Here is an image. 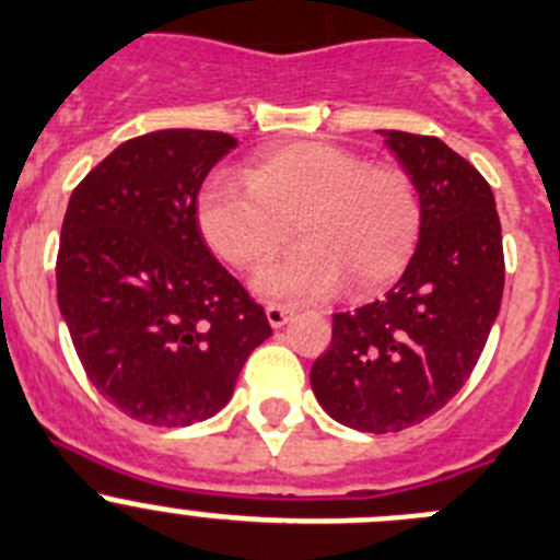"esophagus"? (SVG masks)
I'll use <instances>...</instances> for the list:
<instances>
[{"label": "esophagus", "instance_id": "34e87169", "mask_svg": "<svg viewBox=\"0 0 560 560\" xmlns=\"http://www.w3.org/2000/svg\"><path fill=\"white\" fill-rule=\"evenodd\" d=\"M265 315H268L270 326L281 328V326H287V320L292 317V310H290V306H284V304H268V306H265Z\"/></svg>", "mask_w": 560, "mask_h": 560}]
</instances>
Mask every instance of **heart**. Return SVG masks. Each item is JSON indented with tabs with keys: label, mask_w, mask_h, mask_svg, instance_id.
I'll return each instance as SVG.
<instances>
[{
	"label": "heart",
	"mask_w": 560,
	"mask_h": 560,
	"mask_svg": "<svg viewBox=\"0 0 560 560\" xmlns=\"http://www.w3.org/2000/svg\"><path fill=\"white\" fill-rule=\"evenodd\" d=\"M292 226L304 245L256 276V290L317 301L348 279L353 295H373L415 256L422 201L404 168L370 165L331 143L270 149L245 171V182L215 176L198 196V229L232 268H262Z\"/></svg>",
	"instance_id": "heart-1"
}]
</instances>
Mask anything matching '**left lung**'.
<instances>
[{"label": "left lung", "mask_w": 560, "mask_h": 560, "mask_svg": "<svg viewBox=\"0 0 560 560\" xmlns=\"http://www.w3.org/2000/svg\"><path fill=\"white\" fill-rule=\"evenodd\" d=\"M422 201L415 256L386 298L334 315L312 389L328 417L395 433L436 415L478 364L503 301L492 187L439 138L381 129Z\"/></svg>", "instance_id": "1"}]
</instances>
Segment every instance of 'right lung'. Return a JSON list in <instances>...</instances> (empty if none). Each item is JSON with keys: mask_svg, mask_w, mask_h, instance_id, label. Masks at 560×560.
<instances>
[{"mask_svg": "<svg viewBox=\"0 0 560 560\" xmlns=\"http://www.w3.org/2000/svg\"><path fill=\"white\" fill-rule=\"evenodd\" d=\"M232 135L160 129L77 185L57 250V304L91 384L132 420L185 428L218 415L265 310L198 229V190Z\"/></svg>", "mask_w": 560, "mask_h": 560, "instance_id": "1", "label": "right lung"}]
</instances>
